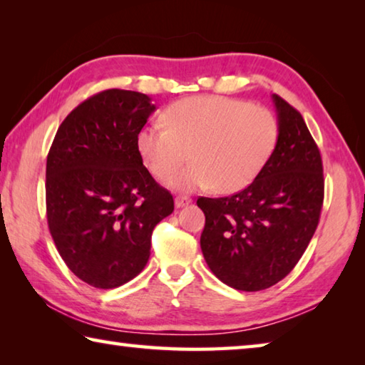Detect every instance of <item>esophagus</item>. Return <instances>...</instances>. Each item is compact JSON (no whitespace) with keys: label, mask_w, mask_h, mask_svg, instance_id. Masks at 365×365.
Returning a JSON list of instances; mask_svg holds the SVG:
<instances>
[{"label":"esophagus","mask_w":365,"mask_h":365,"mask_svg":"<svg viewBox=\"0 0 365 365\" xmlns=\"http://www.w3.org/2000/svg\"><path fill=\"white\" fill-rule=\"evenodd\" d=\"M190 202H191V200L187 196H177L175 197V207H178V209L183 207V206H188Z\"/></svg>","instance_id":"34e87169"}]
</instances>
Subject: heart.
<instances>
[{"label": "heart", "instance_id": "heart-1", "mask_svg": "<svg viewBox=\"0 0 365 365\" xmlns=\"http://www.w3.org/2000/svg\"><path fill=\"white\" fill-rule=\"evenodd\" d=\"M164 127L145 125L137 150L146 169L168 180L186 158L189 168L170 178L177 190L206 188L235 193L261 174L279 140V123L269 109L225 96H193L172 103Z\"/></svg>", "mask_w": 365, "mask_h": 365}]
</instances>
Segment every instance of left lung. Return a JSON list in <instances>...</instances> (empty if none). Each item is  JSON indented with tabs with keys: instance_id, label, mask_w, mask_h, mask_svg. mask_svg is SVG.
<instances>
[{
	"instance_id": "left-lung-1",
	"label": "left lung",
	"mask_w": 365,
	"mask_h": 365,
	"mask_svg": "<svg viewBox=\"0 0 365 365\" xmlns=\"http://www.w3.org/2000/svg\"><path fill=\"white\" fill-rule=\"evenodd\" d=\"M279 140L255 182L225 197H197L206 215L201 251L220 282L261 292L294 269L324 205L320 151L302 115L272 95Z\"/></svg>"
}]
</instances>
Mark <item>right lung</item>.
Listing matches in <instances>:
<instances>
[{"instance_id":"obj_1","label":"right lung","mask_w":365,"mask_h":365,"mask_svg":"<svg viewBox=\"0 0 365 365\" xmlns=\"http://www.w3.org/2000/svg\"><path fill=\"white\" fill-rule=\"evenodd\" d=\"M154 109L138 91L104 90L66 117L49 148V232L67 267L95 288L135 279L150 259L154 227L174 211L137 150Z\"/></svg>"}]
</instances>
